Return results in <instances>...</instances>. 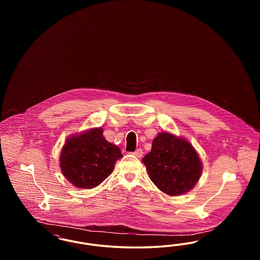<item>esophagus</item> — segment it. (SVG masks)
Instances as JSON below:
<instances>
[{
	"instance_id": "esophagus-1",
	"label": "esophagus",
	"mask_w": 260,
	"mask_h": 260,
	"mask_svg": "<svg viewBox=\"0 0 260 260\" xmlns=\"http://www.w3.org/2000/svg\"><path fill=\"white\" fill-rule=\"evenodd\" d=\"M133 154H134L136 157H137V158H141L142 155H143V150L140 148L137 149Z\"/></svg>"
}]
</instances>
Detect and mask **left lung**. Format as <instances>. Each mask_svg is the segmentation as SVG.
<instances>
[{
	"label": "left lung",
	"instance_id": "8db88e82",
	"mask_svg": "<svg viewBox=\"0 0 260 260\" xmlns=\"http://www.w3.org/2000/svg\"><path fill=\"white\" fill-rule=\"evenodd\" d=\"M142 161L153 183L170 196L190 191L202 173V164L193 146L169 133L154 138L151 152Z\"/></svg>",
	"mask_w": 260,
	"mask_h": 260
}]
</instances>
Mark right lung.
<instances>
[{
    "label": "right lung",
    "instance_id": "obj_1",
    "mask_svg": "<svg viewBox=\"0 0 260 260\" xmlns=\"http://www.w3.org/2000/svg\"><path fill=\"white\" fill-rule=\"evenodd\" d=\"M101 128H92L70 137L60 156L64 176L78 188L99 185L113 172L116 161L123 157L121 150L103 137Z\"/></svg>",
    "mask_w": 260,
    "mask_h": 260
}]
</instances>
